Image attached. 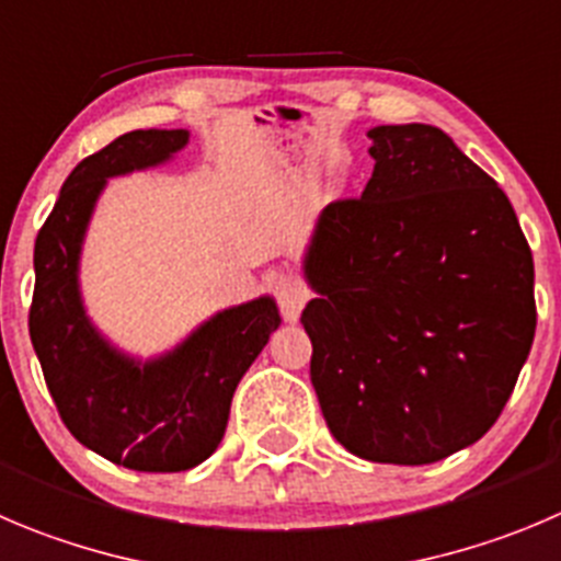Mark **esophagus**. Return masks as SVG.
Returning a JSON list of instances; mask_svg holds the SVG:
<instances>
[{"mask_svg": "<svg viewBox=\"0 0 561 561\" xmlns=\"http://www.w3.org/2000/svg\"><path fill=\"white\" fill-rule=\"evenodd\" d=\"M275 297H277V308H280V313H284L286 322H297V319H300L302 306H306V300H308V291L302 289L300 280H297V277H289V275L277 277Z\"/></svg>", "mask_w": 561, "mask_h": 561, "instance_id": "obj_1", "label": "esophagus"}]
</instances>
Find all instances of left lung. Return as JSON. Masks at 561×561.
Segmentation results:
<instances>
[{
  "label": "left lung",
  "mask_w": 561,
  "mask_h": 561,
  "mask_svg": "<svg viewBox=\"0 0 561 561\" xmlns=\"http://www.w3.org/2000/svg\"><path fill=\"white\" fill-rule=\"evenodd\" d=\"M375 173L324 206L302 272L311 382L333 437L426 466L495 424L537 328L535 261L499 184L426 124L369 129Z\"/></svg>",
  "instance_id": "left-lung-1"
}]
</instances>
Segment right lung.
I'll return each mask as SVG.
<instances>
[{
	"instance_id": "add662e5",
	"label": "right lung",
	"mask_w": 561,
	"mask_h": 561,
	"mask_svg": "<svg viewBox=\"0 0 561 561\" xmlns=\"http://www.w3.org/2000/svg\"><path fill=\"white\" fill-rule=\"evenodd\" d=\"M186 129H137L82 159L35 239L30 339L62 424L115 466L175 473L201 466L226 435L239 380L280 324L272 297L226 308L175 350L137 360L95 330L79 291V259L106 179L157 168Z\"/></svg>"
}]
</instances>
